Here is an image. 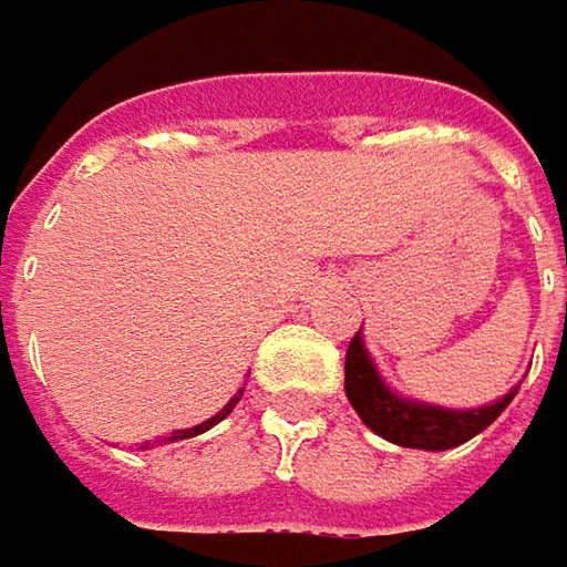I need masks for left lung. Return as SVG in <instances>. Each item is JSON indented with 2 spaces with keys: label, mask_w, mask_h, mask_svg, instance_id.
Instances as JSON below:
<instances>
[{
  "label": "left lung",
  "mask_w": 567,
  "mask_h": 567,
  "mask_svg": "<svg viewBox=\"0 0 567 567\" xmlns=\"http://www.w3.org/2000/svg\"><path fill=\"white\" fill-rule=\"evenodd\" d=\"M346 396L368 429L378 431L381 437L400 444V447H419V451H451L456 444L476 437L514 400V393H507L498 403L470 409V412L400 400L378 378L374 361L361 346V332L352 336L349 352H346Z\"/></svg>",
  "instance_id": "obj_1"
}]
</instances>
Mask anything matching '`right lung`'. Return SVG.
<instances>
[{
  "mask_svg": "<svg viewBox=\"0 0 567 567\" xmlns=\"http://www.w3.org/2000/svg\"><path fill=\"white\" fill-rule=\"evenodd\" d=\"M240 393H244V390H237V393H235V400H231V403H228V406L221 409V412H218V415H212L209 422H203V425H196V429L171 431V434H167V437H164V444H167V441H184V437H196V434H203V431H209L212 425H218V422H221V419H225V415H228V412H231V409L237 406V400H240ZM142 447H152V441H145V444H142Z\"/></svg>",
  "mask_w": 567,
  "mask_h": 567,
  "instance_id": "1",
  "label": "right lung"
}]
</instances>
